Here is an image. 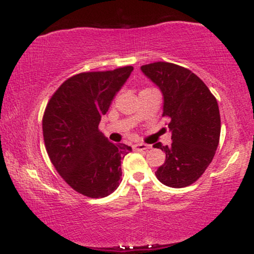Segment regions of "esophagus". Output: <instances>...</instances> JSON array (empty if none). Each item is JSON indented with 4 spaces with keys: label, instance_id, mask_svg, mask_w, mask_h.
<instances>
[{
    "label": "esophagus",
    "instance_id": "1",
    "mask_svg": "<svg viewBox=\"0 0 254 254\" xmlns=\"http://www.w3.org/2000/svg\"><path fill=\"white\" fill-rule=\"evenodd\" d=\"M133 150L137 151H143V150H148L150 149V145L149 144H145V143H136L132 145Z\"/></svg>",
    "mask_w": 254,
    "mask_h": 254
}]
</instances>
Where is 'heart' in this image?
Masks as SVG:
<instances>
[{"label": "heart", "mask_w": 254, "mask_h": 254, "mask_svg": "<svg viewBox=\"0 0 254 254\" xmlns=\"http://www.w3.org/2000/svg\"><path fill=\"white\" fill-rule=\"evenodd\" d=\"M147 89H148V88H147Z\"/></svg>", "instance_id": "heart-1"}]
</instances>
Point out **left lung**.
Wrapping results in <instances>:
<instances>
[{
	"mask_svg": "<svg viewBox=\"0 0 254 254\" xmlns=\"http://www.w3.org/2000/svg\"><path fill=\"white\" fill-rule=\"evenodd\" d=\"M141 69L164 94L162 117L168 118L172 132L171 145L154 144L166 153L155 176L166 186L185 188L202 177L216 153L221 132L217 100L188 68L154 62Z\"/></svg>",
	"mask_w": 254,
	"mask_h": 254,
	"instance_id": "left-lung-1",
	"label": "left lung"
}]
</instances>
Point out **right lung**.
<instances>
[{
	"label": "right lung",
	"mask_w": 254,
	"mask_h": 254,
	"mask_svg": "<svg viewBox=\"0 0 254 254\" xmlns=\"http://www.w3.org/2000/svg\"><path fill=\"white\" fill-rule=\"evenodd\" d=\"M133 68L84 71L52 94L43 116V136L52 165L63 180L89 198L109 196L119 186L129 145L110 142L99 130L101 117Z\"/></svg>",
	"instance_id": "1"
}]
</instances>
